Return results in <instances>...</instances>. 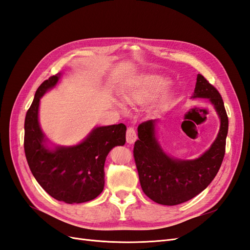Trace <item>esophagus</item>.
Segmentation results:
<instances>
[{
    "instance_id": "obj_1",
    "label": "esophagus",
    "mask_w": 250,
    "mask_h": 250,
    "mask_svg": "<svg viewBox=\"0 0 250 250\" xmlns=\"http://www.w3.org/2000/svg\"><path fill=\"white\" fill-rule=\"evenodd\" d=\"M125 138H126V143L127 144H134V143H135V140L137 138V135H136L135 130H134V127H132V126L127 127Z\"/></svg>"
}]
</instances>
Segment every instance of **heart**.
<instances>
[{"mask_svg":"<svg viewBox=\"0 0 250 250\" xmlns=\"http://www.w3.org/2000/svg\"><path fill=\"white\" fill-rule=\"evenodd\" d=\"M167 83L168 81L162 76H146L130 89L125 96V100L130 104H144L161 93L167 86Z\"/></svg>","mask_w":250,"mask_h":250,"instance_id":"1","label":"heart"}]
</instances>
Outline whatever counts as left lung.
Here are the masks:
<instances>
[{
	"mask_svg": "<svg viewBox=\"0 0 250 250\" xmlns=\"http://www.w3.org/2000/svg\"><path fill=\"white\" fill-rule=\"evenodd\" d=\"M209 98L221 118V129L210 149L194 161L171 158L161 149L154 135V120L138 125L133 155L144 193L155 203L174 206L201 193L213 181L225 155L228 116L219 91L197 75L193 98Z\"/></svg>",
	"mask_w": 250,
	"mask_h": 250,
	"instance_id": "1",
	"label": "left lung"
}]
</instances>
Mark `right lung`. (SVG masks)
I'll use <instances>...</instances> for the list:
<instances>
[{"label":"right lung","mask_w":250,"mask_h":250,"mask_svg":"<svg viewBox=\"0 0 250 250\" xmlns=\"http://www.w3.org/2000/svg\"><path fill=\"white\" fill-rule=\"evenodd\" d=\"M60 74L42 82L26 113L24 151L31 173L57 201L79 204L97 197L104 187L105 158L115 146L125 143L124 124L96 127L84 142L69 148L50 151L44 146V135L38 123L40 98L59 80Z\"/></svg>","instance_id":"right-lung-1"}]
</instances>
